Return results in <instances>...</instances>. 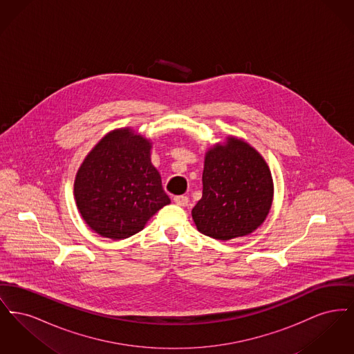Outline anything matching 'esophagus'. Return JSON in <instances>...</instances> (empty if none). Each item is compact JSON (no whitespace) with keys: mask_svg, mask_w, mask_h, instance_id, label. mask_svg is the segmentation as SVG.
Instances as JSON below:
<instances>
[{"mask_svg":"<svg viewBox=\"0 0 354 354\" xmlns=\"http://www.w3.org/2000/svg\"><path fill=\"white\" fill-rule=\"evenodd\" d=\"M174 202L176 203L178 205H180V207H185L188 204V198L185 195H178V196L174 198Z\"/></svg>","mask_w":354,"mask_h":354,"instance_id":"obj_1","label":"esophagus"}]
</instances>
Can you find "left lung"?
I'll return each instance as SVG.
<instances>
[{"label": "left lung", "instance_id": "1", "mask_svg": "<svg viewBox=\"0 0 354 354\" xmlns=\"http://www.w3.org/2000/svg\"><path fill=\"white\" fill-rule=\"evenodd\" d=\"M272 201L270 167L245 140L228 136L205 152L203 196L192 208L199 232L216 240L250 235L267 219Z\"/></svg>", "mask_w": 354, "mask_h": 354}]
</instances>
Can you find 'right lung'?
Returning a JSON list of instances; mask_svg holds the SVG:
<instances>
[{"mask_svg":"<svg viewBox=\"0 0 354 354\" xmlns=\"http://www.w3.org/2000/svg\"><path fill=\"white\" fill-rule=\"evenodd\" d=\"M151 145L124 127L104 135L84 158L74 196L82 219L98 235L127 239L171 203L152 166Z\"/></svg>","mask_w":354,"mask_h":354,"instance_id":"right-lung-1","label":"right lung"}]
</instances>
